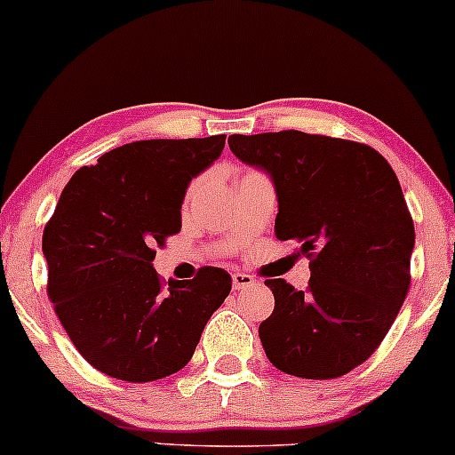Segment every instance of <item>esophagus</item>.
Here are the masks:
<instances>
[{"instance_id": "34e87169", "label": "esophagus", "mask_w": 455, "mask_h": 455, "mask_svg": "<svg viewBox=\"0 0 455 455\" xmlns=\"http://www.w3.org/2000/svg\"><path fill=\"white\" fill-rule=\"evenodd\" d=\"M254 283H256L254 275L241 274V271H236V274H232V284H234V289H238V291H243V289L251 287V284H254Z\"/></svg>"}]
</instances>
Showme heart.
Returning <instances> with one entry per match:
<instances>
[{
    "label": "heart",
    "mask_w": 455,
    "mask_h": 455,
    "mask_svg": "<svg viewBox=\"0 0 455 455\" xmlns=\"http://www.w3.org/2000/svg\"><path fill=\"white\" fill-rule=\"evenodd\" d=\"M195 190H196V184H193V188H190V195H193V193H195Z\"/></svg>",
    "instance_id": "heart-1"
}]
</instances>
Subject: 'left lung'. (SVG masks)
<instances>
[{
  "label": "left lung",
  "mask_w": 455,
  "mask_h": 455,
  "mask_svg": "<svg viewBox=\"0 0 455 455\" xmlns=\"http://www.w3.org/2000/svg\"><path fill=\"white\" fill-rule=\"evenodd\" d=\"M241 162L269 172L275 238L311 260L304 291L265 280L274 313L259 335L267 359L302 379H335L363 363L410 289L414 221L396 172L368 144L278 131L229 135Z\"/></svg>",
  "instance_id": "8db88e82"
}]
</instances>
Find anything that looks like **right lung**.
<instances>
[{"mask_svg": "<svg viewBox=\"0 0 455 455\" xmlns=\"http://www.w3.org/2000/svg\"><path fill=\"white\" fill-rule=\"evenodd\" d=\"M223 147L226 135L140 140L83 166L60 193L44 229L48 296L72 344L100 372L129 383L175 374L229 296L221 267L168 287L153 269L156 247L181 229L186 188Z\"/></svg>", "mask_w": 455, "mask_h": 455, "instance_id": "obj_1", "label": "right lung"}]
</instances>
